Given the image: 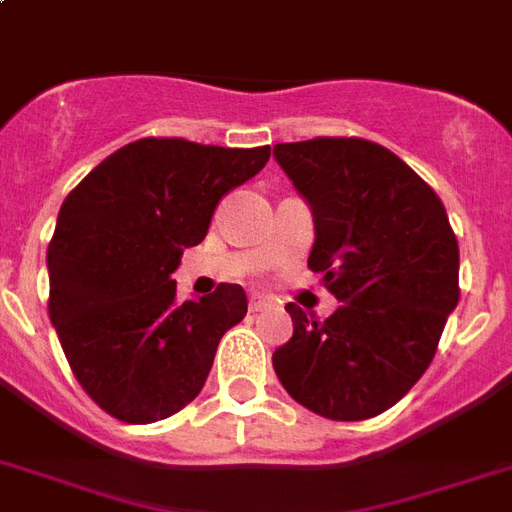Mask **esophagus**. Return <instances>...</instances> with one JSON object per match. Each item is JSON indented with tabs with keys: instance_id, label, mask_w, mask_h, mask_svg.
I'll list each match as a JSON object with an SVG mask.
<instances>
[{
	"instance_id": "1",
	"label": "esophagus",
	"mask_w": 512,
	"mask_h": 512,
	"mask_svg": "<svg viewBox=\"0 0 512 512\" xmlns=\"http://www.w3.org/2000/svg\"><path fill=\"white\" fill-rule=\"evenodd\" d=\"M265 308H271V300L263 295H249V311H265Z\"/></svg>"
}]
</instances>
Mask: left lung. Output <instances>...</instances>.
<instances>
[{"mask_svg": "<svg viewBox=\"0 0 512 512\" xmlns=\"http://www.w3.org/2000/svg\"><path fill=\"white\" fill-rule=\"evenodd\" d=\"M314 212L308 268L341 306L319 322L287 303L273 370L292 400L333 421L373 419L424 376L459 303V244L438 193L360 136L273 147Z\"/></svg>", "mask_w": 512, "mask_h": 512, "instance_id": "obj_1", "label": "left lung"}]
</instances>
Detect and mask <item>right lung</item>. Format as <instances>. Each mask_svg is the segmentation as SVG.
Segmentation results:
<instances>
[{"mask_svg": "<svg viewBox=\"0 0 512 512\" xmlns=\"http://www.w3.org/2000/svg\"><path fill=\"white\" fill-rule=\"evenodd\" d=\"M271 147L147 136L115 150L66 195L48 247V314L74 378L126 424L193 403L217 343L247 314L239 284L177 300L182 249L201 244L220 198Z\"/></svg>", "mask_w": 512, "mask_h": 512, "instance_id": "add662e5", "label": "right lung"}]
</instances>
